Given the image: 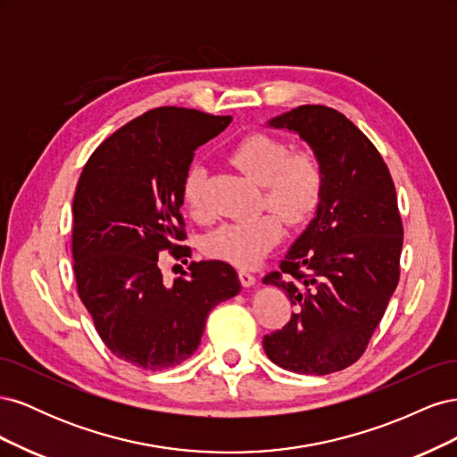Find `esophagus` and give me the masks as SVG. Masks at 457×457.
Here are the masks:
<instances>
[{"mask_svg":"<svg viewBox=\"0 0 457 457\" xmlns=\"http://www.w3.org/2000/svg\"><path fill=\"white\" fill-rule=\"evenodd\" d=\"M238 276H240V282L244 287H252L255 284V276L250 270H240Z\"/></svg>","mask_w":457,"mask_h":457,"instance_id":"1","label":"esophagus"}]
</instances>
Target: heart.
<instances>
[{"mask_svg": "<svg viewBox=\"0 0 457 457\" xmlns=\"http://www.w3.org/2000/svg\"><path fill=\"white\" fill-rule=\"evenodd\" d=\"M228 160L261 185L262 200L287 223H305L320 204L324 171L320 160L309 150L292 152L284 139L253 131L230 148ZM204 179L200 163H192L183 179V200L195 215L204 213ZM276 213L262 212L219 225L204 240L205 255L237 267H253L282 238L284 223Z\"/></svg>", "mask_w": 457, "mask_h": 457, "instance_id": "obj_1", "label": "heart"}]
</instances>
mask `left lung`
<instances>
[{
	"label": "left lung",
	"instance_id": "obj_1",
	"mask_svg": "<svg viewBox=\"0 0 457 457\" xmlns=\"http://www.w3.org/2000/svg\"><path fill=\"white\" fill-rule=\"evenodd\" d=\"M269 128L311 146L324 188L280 272L262 278L295 307L282 329L262 337V349L284 370L326 376L362 356L396 289L404 240L396 190L378 148L334 108L297 106Z\"/></svg>",
	"mask_w": 457,
	"mask_h": 457
}]
</instances>
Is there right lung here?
Instances as JSON below:
<instances>
[{
    "instance_id": "obj_1",
    "label": "right lung",
    "mask_w": 457,
    "mask_h": 457,
    "mask_svg": "<svg viewBox=\"0 0 457 457\" xmlns=\"http://www.w3.org/2000/svg\"><path fill=\"white\" fill-rule=\"evenodd\" d=\"M230 116L162 106L131 120L87 160L76 187L72 255L78 294L96 334L121 361L143 370L185 362L198 349L210 311L238 295L228 262H190L165 286L158 255L190 257L183 179L195 150Z\"/></svg>"
}]
</instances>
